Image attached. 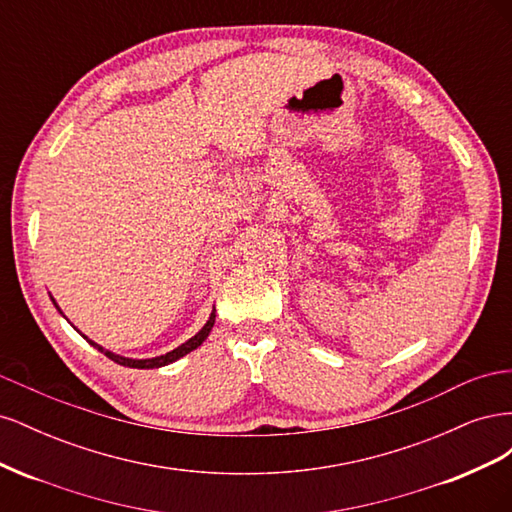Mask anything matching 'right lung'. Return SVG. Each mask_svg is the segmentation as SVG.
<instances>
[{"mask_svg":"<svg viewBox=\"0 0 512 512\" xmlns=\"http://www.w3.org/2000/svg\"><path fill=\"white\" fill-rule=\"evenodd\" d=\"M213 324H215V309H213V314H211V318L207 320V324L203 329H200L192 339H188V342L185 344H181L179 348H175L173 352H166L164 356H156V359H145V361H134V359H126V356H119V354H113V352H108V350H104L102 346H98V344H94L91 342V339H87L85 335V339L87 342L94 346V348H98L100 352H104L108 359L111 361H115V363H119V365H126V367H134V369H156V367H164V365H168V363H173V361H177V359H181V356H185L188 352H192V350H196L200 344L205 342L207 339V335L211 333V329H213Z\"/></svg>","mask_w":512,"mask_h":512,"instance_id":"right-lung-1","label":"right lung"}]
</instances>
